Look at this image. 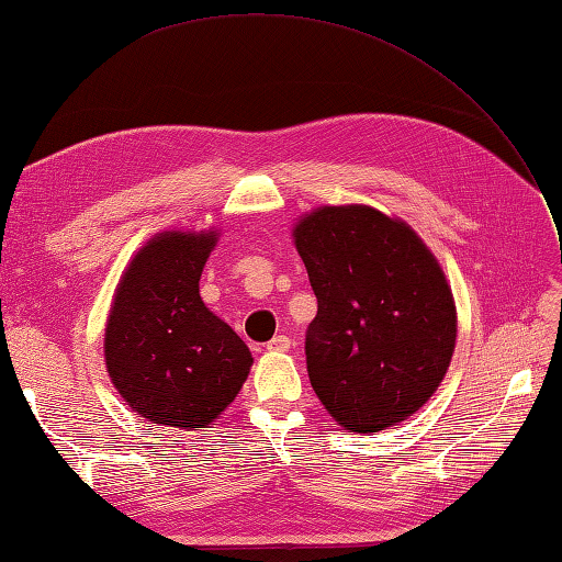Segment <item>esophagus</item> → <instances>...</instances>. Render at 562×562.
<instances>
[{
    "mask_svg": "<svg viewBox=\"0 0 562 562\" xmlns=\"http://www.w3.org/2000/svg\"><path fill=\"white\" fill-rule=\"evenodd\" d=\"M289 348H291L289 336H273L267 344V350H271V352H285Z\"/></svg>",
    "mask_w": 562,
    "mask_h": 562,
    "instance_id": "obj_1",
    "label": "esophagus"
}]
</instances>
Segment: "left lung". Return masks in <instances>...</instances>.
<instances>
[{
  "mask_svg": "<svg viewBox=\"0 0 562 562\" xmlns=\"http://www.w3.org/2000/svg\"><path fill=\"white\" fill-rule=\"evenodd\" d=\"M293 236L317 295L307 374L328 415L374 434L417 413L446 376L458 331L453 293L427 245L362 204L312 212Z\"/></svg>",
  "mask_w": 562,
  "mask_h": 562,
  "instance_id": "left-lung-1",
  "label": "left lung"
}]
</instances>
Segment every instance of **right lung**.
I'll use <instances>...</instances> for the list:
<instances>
[{
  "instance_id": "1",
  "label": "right lung",
  "mask_w": 562,
  "mask_h": 562,
  "mask_svg": "<svg viewBox=\"0 0 562 562\" xmlns=\"http://www.w3.org/2000/svg\"><path fill=\"white\" fill-rule=\"evenodd\" d=\"M212 234H167L135 255L104 334L106 372L135 413L176 429H204L234 403L252 355L200 297Z\"/></svg>"
}]
</instances>
